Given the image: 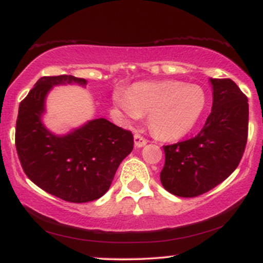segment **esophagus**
I'll return each mask as SVG.
<instances>
[{
    "mask_svg": "<svg viewBox=\"0 0 263 263\" xmlns=\"http://www.w3.org/2000/svg\"><path fill=\"white\" fill-rule=\"evenodd\" d=\"M134 144L137 147H142L147 144V140L145 138H142L141 135L135 134L134 135Z\"/></svg>",
    "mask_w": 263,
    "mask_h": 263,
    "instance_id": "esophagus-1",
    "label": "esophagus"
}]
</instances>
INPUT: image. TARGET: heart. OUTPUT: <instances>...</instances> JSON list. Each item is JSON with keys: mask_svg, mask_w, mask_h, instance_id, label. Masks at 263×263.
I'll return each mask as SVG.
<instances>
[{"mask_svg": "<svg viewBox=\"0 0 263 263\" xmlns=\"http://www.w3.org/2000/svg\"><path fill=\"white\" fill-rule=\"evenodd\" d=\"M113 103L126 118L148 113V124L156 137L177 140L195 126L206 105L203 90L177 80L141 82L128 90L117 89Z\"/></svg>", "mask_w": 263, "mask_h": 263, "instance_id": "heart-1", "label": "heart"}]
</instances>
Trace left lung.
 <instances>
[{
  "label": "left lung",
  "mask_w": 263,
  "mask_h": 263,
  "mask_svg": "<svg viewBox=\"0 0 263 263\" xmlns=\"http://www.w3.org/2000/svg\"><path fill=\"white\" fill-rule=\"evenodd\" d=\"M212 109L195 138L163 146L161 183L171 194L194 197L226 180L240 162L248 140V99L232 79H212Z\"/></svg>",
  "instance_id": "obj_1"
}]
</instances>
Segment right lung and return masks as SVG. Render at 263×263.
<instances>
[{"label": "right lung", "instance_id": "right-lung-1", "mask_svg": "<svg viewBox=\"0 0 263 263\" xmlns=\"http://www.w3.org/2000/svg\"><path fill=\"white\" fill-rule=\"evenodd\" d=\"M85 86L73 76L42 77L19 105L15 147L29 179L51 195L68 202L100 199L111 186L121 162L130 154L134 139L129 130L105 118L91 119L67 134L45 126L46 97L53 86Z\"/></svg>", "mask_w": 263, "mask_h": 263}]
</instances>
